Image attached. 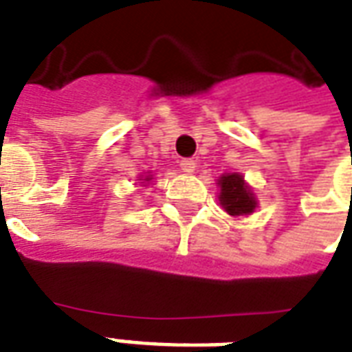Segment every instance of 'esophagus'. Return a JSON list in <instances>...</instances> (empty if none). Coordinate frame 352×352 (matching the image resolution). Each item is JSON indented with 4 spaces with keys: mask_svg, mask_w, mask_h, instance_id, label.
<instances>
[{
    "mask_svg": "<svg viewBox=\"0 0 352 352\" xmlns=\"http://www.w3.org/2000/svg\"><path fill=\"white\" fill-rule=\"evenodd\" d=\"M181 168H183V171H186V173H194V169H196V160H192V158H183V160H181Z\"/></svg>",
    "mask_w": 352,
    "mask_h": 352,
    "instance_id": "1",
    "label": "esophagus"
}]
</instances>
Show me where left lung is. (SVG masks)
<instances>
[{
	"instance_id": "8db88e82",
	"label": "left lung",
	"mask_w": 352,
	"mask_h": 352,
	"mask_svg": "<svg viewBox=\"0 0 352 352\" xmlns=\"http://www.w3.org/2000/svg\"><path fill=\"white\" fill-rule=\"evenodd\" d=\"M220 196L218 201L229 216L252 214L257 207V199L241 173H226L218 179Z\"/></svg>"
}]
</instances>
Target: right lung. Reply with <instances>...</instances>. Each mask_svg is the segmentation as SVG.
I'll list each match as a JSON object with an SVG mask.
<instances>
[{"instance_id": "right-lung-1", "label": "right lung", "mask_w": 352, "mask_h": 352, "mask_svg": "<svg viewBox=\"0 0 352 352\" xmlns=\"http://www.w3.org/2000/svg\"><path fill=\"white\" fill-rule=\"evenodd\" d=\"M151 179H153V175H147L145 179H143V181H151ZM140 181H142V179H140Z\"/></svg>"}]
</instances>
